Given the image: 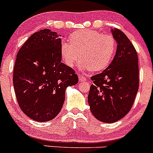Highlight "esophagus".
Instances as JSON below:
<instances>
[{"label":"esophagus","mask_w":153,"mask_h":153,"mask_svg":"<svg viewBox=\"0 0 153 153\" xmlns=\"http://www.w3.org/2000/svg\"><path fill=\"white\" fill-rule=\"evenodd\" d=\"M79 80L80 81V82H84V81L86 80V77H85L84 76L79 74Z\"/></svg>","instance_id":"1"}]
</instances>
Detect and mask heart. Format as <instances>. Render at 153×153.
Masks as SVG:
<instances>
[{"mask_svg":"<svg viewBox=\"0 0 153 153\" xmlns=\"http://www.w3.org/2000/svg\"><path fill=\"white\" fill-rule=\"evenodd\" d=\"M116 48V40L111 34L90 30H80L71 34L70 43L62 42L60 55L68 67H74L79 55L81 68L99 71L111 63Z\"/></svg>","mask_w":153,"mask_h":153,"instance_id":"heart-1","label":"heart"}]
</instances>
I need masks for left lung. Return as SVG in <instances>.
Returning a JSON list of instances; mask_svg holds the SVG:
<instances>
[{
  "mask_svg": "<svg viewBox=\"0 0 153 153\" xmlns=\"http://www.w3.org/2000/svg\"><path fill=\"white\" fill-rule=\"evenodd\" d=\"M112 32L117 42V53L106 70L92 76L88 95L92 114L107 123L117 122L130 111L140 83L134 46L120 30Z\"/></svg>",
  "mask_w": 153,
  "mask_h": 153,
  "instance_id": "8db88e82",
  "label": "left lung"
}]
</instances>
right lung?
I'll list each match as a JSON object with an SVG mask.
<instances>
[{"label":"right lung","mask_w":153,"mask_h":153,"mask_svg":"<svg viewBox=\"0 0 153 153\" xmlns=\"http://www.w3.org/2000/svg\"><path fill=\"white\" fill-rule=\"evenodd\" d=\"M60 44L56 33L41 30L30 36L17 54L13 74L16 98L21 110L35 121L55 118L67 87L78 83L75 70L61 63Z\"/></svg>","instance_id":"add662e5"}]
</instances>
